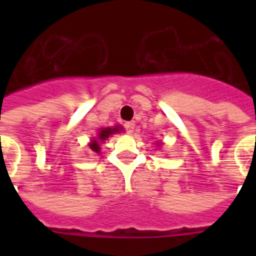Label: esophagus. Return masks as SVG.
<instances>
[{"label": "esophagus", "instance_id": "34e87169", "mask_svg": "<svg viewBox=\"0 0 256 256\" xmlns=\"http://www.w3.org/2000/svg\"><path fill=\"white\" fill-rule=\"evenodd\" d=\"M134 126H136V123H134V122H126V123H124V128H126V132H128V133H133Z\"/></svg>", "mask_w": 256, "mask_h": 256}]
</instances>
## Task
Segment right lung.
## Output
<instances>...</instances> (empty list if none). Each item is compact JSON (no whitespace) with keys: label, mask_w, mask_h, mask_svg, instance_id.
<instances>
[{"label":"right lung","mask_w":256,"mask_h":256,"mask_svg":"<svg viewBox=\"0 0 256 256\" xmlns=\"http://www.w3.org/2000/svg\"><path fill=\"white\" fill-rule=\"evenodd\" d=\"M119 130H122V128H101L100 133H98V141H104V140L108 138V137H110L111 134L118 133ZM89 146H90V150H94L96 154H98V152H100V144L97 142V140H93V141H92V144H90Z\"/></svg>","instance_id":"1"}]
</instances>
